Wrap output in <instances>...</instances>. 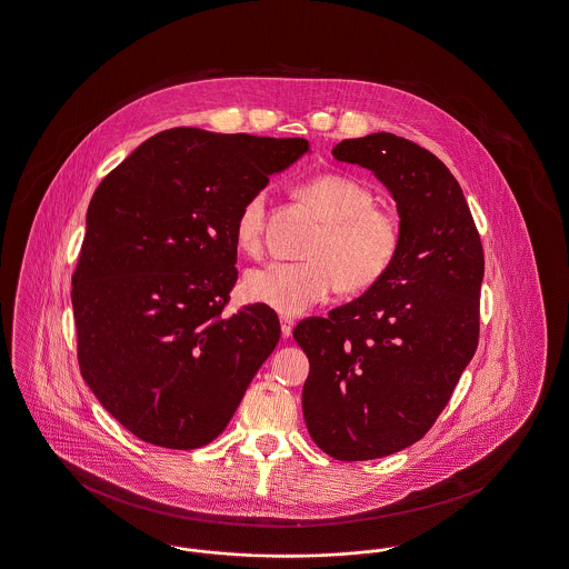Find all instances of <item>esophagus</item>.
Returning <instances> with one entry per match:
<instances>
[{"instance_id": "34e87169", "label": "esophagus", "mask_w": 569, "mask_h": 569, "mask_svg": "<svg viewBox=\"0 0 569 569\" xmlns=\"http://www.w3.org/2000/svg\"><path fill=\"white\" fill-rule=\"evenodd\" d=\"M293 326H296V321L291 319V317H280V330H282V337L284 339H289L291 337V332H293Z\"/></svg>"}]
</instances>
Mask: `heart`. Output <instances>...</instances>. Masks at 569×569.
<instances>
[{
  "label": "heart",
  "mask_w": 569,
  "mask_h": 569,
  "mask_svg": "<svg viewBox=\"0 0 569 569\" xmlns=\"http://www.w3.org/2000/svg\"><path fill=\"white\" fill-rule=\"evenodd\" d=\"M300 196L326 224L306 250L303 263H269L248 271L243 293L282 315H302L341 287L358 293L376 287L399 257V216L373 204L369 186L349 174H319L302 183ZM266 191L252 193L234 222L243 252L259 254L266 227Z\"/></svg>",
  "instance_id": "heart-1"
}]
</instances>
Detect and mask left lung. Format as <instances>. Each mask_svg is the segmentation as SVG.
Listing matches in <instances>:
<instances>
[{
  "label": "left lung",
  "instance_id": "left-lung-1",
  "mask_svg": "<svg viewBox=\"0 0 569 569\" xmlns=\"http://www.w3.org/2000/svg\"><path fill=\"white\" fill-rule=\"evenodd\" d=\"M335 159L390 190L403 239L362 298L308 317L306 427L323 453L365 461L418 442L447 408L479 342L483 246L463 191L433 152L395 133L342 140Z\"/></svg>",
  "mask_w": 569,
  "mask_h": 569
}]
</instances>
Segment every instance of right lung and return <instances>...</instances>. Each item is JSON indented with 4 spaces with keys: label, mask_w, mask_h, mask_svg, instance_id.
I'll use <instances>...</instances> for the list:
<instances>
[{
    "label": "right lung",
    "mask_w": 569,
    "mask_h": 569,
    "mask_svg": "<svg viewBox=\"0 0 569 569\" xmlns=\"http://www.w3.org/2000/svg\"><path fill=\"white\" fill-rule=\"evenodd\" d=\"M303 138L177 127L99 183L73 271L81 378L136 438L191 451L216 440L280 341L278 315L237 282L234 222Z\"/></svg>",
    "instance_id": "1"
}]
</instances>
